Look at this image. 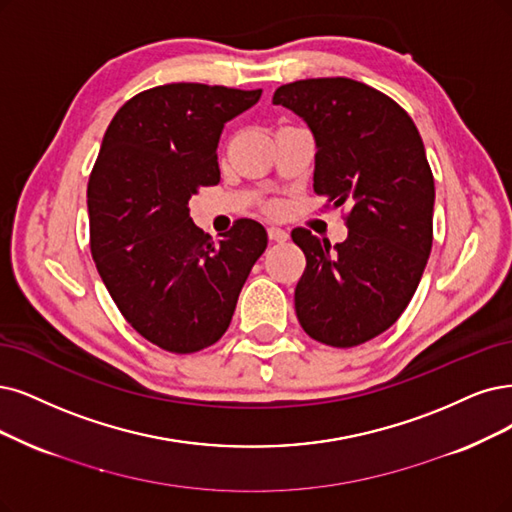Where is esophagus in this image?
<instances>
[{"label":"esophagus","instance_id":"1","mask_svg":"<svg viewBox=\"0 0 512 512\" xmlns=\"http://www.w3.org/2000/svg\"><path fill=\"white\" fill-rule=\"evenodd\" d=\"M268 236L272 242H285L289 238V232L282 230V227H268Z\"/></svg>","mask_w":512,"mask_h":512}]
</instances>
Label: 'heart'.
I'll return each mask as SVG.
<instances>
[{
	"label": "heart",
	"mask_w": 512,
	"mask_h": 512,
	"mask_svg": "<svg viewBox=\"0 0 512 512\" xmlns=\"http://www.w3.org/2000/svg\"><path fill=\"white\" fill-rule=\"evenodd\" d=\"M276 208H278V204H276V202H272V204H270V211H276Z\"/></svg>",
	"instance_id": "b5f03b06"
}]
</instances>
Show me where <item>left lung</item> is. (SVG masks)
Masks as SVG:
<instances>
[{
  "instance_id": "8db88e82",
  "label": "left lung",
  "mask_w": 512,
  "mask_h": 512,
  "mask_svg": "<svg viewBox=\"0 0 512 512\" xmlns=\"http://www.w3.org/2000/svg\"><path fill=\"white\" fill-rule=\"evenodd\" d=\"M274 105L304 118L316 139L314 192L348 208V238L331 246L306 227L295 287L299 325L320 344L354 348L392 327L420 285L432 249L434 179L409 113L350 78L297 80Z\"/></svg>"
}]
</instances>
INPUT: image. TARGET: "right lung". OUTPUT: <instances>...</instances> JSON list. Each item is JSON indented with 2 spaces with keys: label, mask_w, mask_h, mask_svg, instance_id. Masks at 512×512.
Returning <instances> with one entry per match:
<instances>
[{
  "label": "right lung",
  "mask_w": 512,
  "mask_h": 512,
  "mask_svg": "<svg viewBox=\"0 0 512 512\" xmlns=\"http://www.w3.org/2000/svg\"><path fill=\"white\" fill-rule=\"evenodd\" d=\"M261 90L164 84L128 99L88 179L90 253L130 327L154 346L192 354L219 342L268 232L238 219L213 242L187 202L221 179L223 124Z\"/></svg>",
  "instance_id": "add662e5"
}]
</instances>
